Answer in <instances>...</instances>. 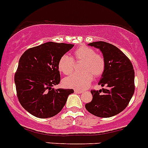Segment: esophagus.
I'll return each instance as SVG.
<instances>
[{
	"instance_id": "1",
	"label": "esophagus",
	"mask_w": 148,
	"mask_h": 148,
	"mask_svg": "<svg viewBox=\"0 0 148 148\" xmlns=\"http://www.w3.org/2000/svg\"><path fill=\"white\" fill-rule=\"evenodd\" d=\"M74 92H75V93H78V94H81V93L83 92L84 91L79 90V89H75V90L74 91Z\"/></svg>"
}]
</instances>
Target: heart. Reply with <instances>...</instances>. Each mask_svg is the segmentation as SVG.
<instances>
[{
    "label": "heart",
    "mask_w": 148,
    "mask_h": 148,
    "mask_svg": "<svg viewBox=\"0 0 148 148\" xmlns=\"http://www.w3.org/2000/svg\"><path fill=\"white\" fill-rule=\"evenodd\" d=\"M73 61H81V73H73L64 78L62 84L64 87L72 89H85L93 78V75H102L106 67L105 60L100 54L87 46H81L73 51V57L63 55L58 62V69L64 75H69L74 69Z\"/></svg>",
    "instance_id": "obj_1"
}]
</instances>
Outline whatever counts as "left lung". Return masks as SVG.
Wrapping results in <instances>:
<instances>
[{"label":"left lung","mask_w":148,"mask_h":148,"mask_svg":"<svg viewBox=\"0 0 148 148\" xmlns=\"http://www.w3.org/2000/svg\"><path fill=\"white\" fill-rule=\"evenodd\" d=\"M102 52L106 67L98 84L102 89L92 90V100L86 110L99 117H111L123 112L134 93V70L131 61L118 47L105 42L88 44Z\"/></svg>","instance_id":"8db88e82"}]
</instances>
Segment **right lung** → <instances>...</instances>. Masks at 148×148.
Returning a JSON list of instances; mask_svg holds the SVG:
<instances>
[{"instance_id": "1", "label": "right lung", "mask_w": 148, "mask_h": 148, "mask_svg": "<svg viewBox=\"0 0 148 148\" xmlns=\"http://www.w3.org/2000/svg\"><path fill=\"white\" fill-rule=\"evenodd\" d=\"M74 45L43 43L24 52L19 60L14 83L20 104L31 114L49 118L61 112L73 89H54L60 82L58 62Z\"/></svg>"}]
</instances>
